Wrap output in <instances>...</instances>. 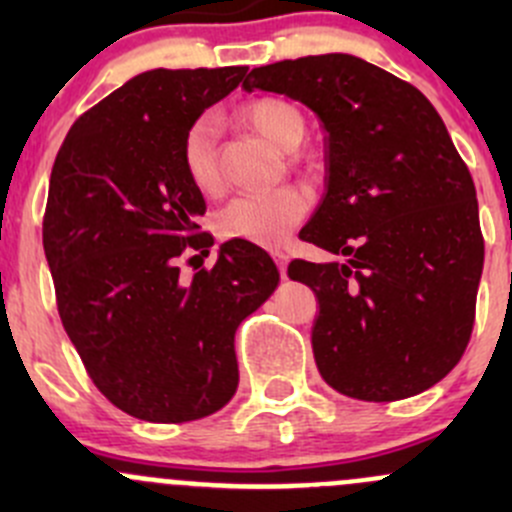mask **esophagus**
Listing matches in <instances>:
<instances>
[{
  "mask_svg": "<svg viewBox=\"0 0 512 512\" xmlns=\"http://www.w3.org/2000/svg\"><path fill=\"white\" fill-rule=\"evenodd\" d=\"M272 257H275L277 267H280V275L287 280V260H289V255H287L285 250H272Z\"/></svg>",
  "mask_w": 512,
  "mask_h": 512,
  "instance_id": "esophagus-1",
  "label": "esophagus"
}]
</instances>
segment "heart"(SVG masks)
Segmentation results:
<instances>
[{
	"mask_svg": "<svg viewBox=\"0 0 512 512\" xmlns=\"http://www.w3.org/2000/svg\"><path fill=\"white\" fill-rule=\"evenodd\" d=\"M242 121L255 128L265 141L280 151H292L304 138L302 111L277 96L255 98L240 111ZM218 131L210 118H198L183 138V165L190 183L203 193H215L220 185ZM309 193L297 185L272 193L237 195L220 210L218 230L227 240H247L252 245L277 247L287 240L294 225L307 215Z\"/></svg>",
	"mask_w": 512,
	"mask_h": 512,
	"instance_id": "b5f03b06",
	"label": "heart"
}]
</instances>
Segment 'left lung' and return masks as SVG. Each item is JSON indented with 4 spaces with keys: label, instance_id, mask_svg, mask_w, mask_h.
I'll return each instance as SVG.
<instances>
[{
    "label": "left lung",
    "instance_id": "left-lung-1",
    "mask_svg": "<svg viewBox=\"0 0 512 512\" xmlns=\"http://www.w3.org/2000/svg\"><path fill=\"white\" fill-rule=\"evenodd\" d=\"M242 89L302 101L327 131V190L299 237L347 260L287 267L317 294L322 379L361 401L431 389L466 352L483 272L476 185L438 111L352 54L260 66Z\"/></svg>",
    "mask_w": 512,
    "mask_h": 512
}]
</instances>
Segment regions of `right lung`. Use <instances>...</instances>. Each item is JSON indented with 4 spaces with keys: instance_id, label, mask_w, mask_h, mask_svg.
I'll use <instances>...</instances> for the list:
<instances>
[{
    "instance_id": "1",
    "label": "right lung",
    "mask_w": 512,
    "mask_h": 512,
    "mask_svg": "<svg viewBox=\"0 0 512 512\" xmlns=\"http://www.w3.org/2000/svg\"><path fill=\"white\" fill-rule=\"evenodd\" d=\"M247 66L153 69L76 118L54 160L44 252L56 307L96 389L158 423L220 411L237 389L235 332L280 282L247 240L180 282V255L210 247L183 138Z\"/></svg>"
}]
</instances>
